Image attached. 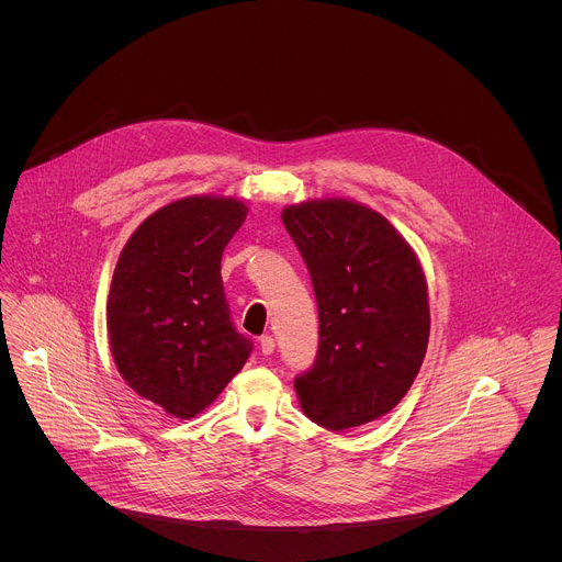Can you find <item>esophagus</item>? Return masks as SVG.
<instances>
[{
    "instance_id": "esophagus-1",
    "label": "esophagus",
    "mask_w": 562,
    "mask_h": 562,
    "mask_svg": "<svg viewBox=\"0 0 562 562\" xmlns=\"http://www.w3.org/2000/svg\"><path fill=\"white\" fill-rule=\"evenodd\" d=\"M259 348H261L263 355H272V352H274V339H272V335H261V337H259Z\"/></svg>"
}]
</instances>
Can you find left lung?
Listing matches in <instances>:
<instances>
[{"label": "left lung", "instance_id": "obj_1", "mask_svg": "<svg viewBox=\"0 0 562 562\" xmlns=\"http://www.w3.org/2000/svg\"><path fill=\"white\" fill-rule=\"evenodd\" d=\"M312 274L321 344L294 379L310 419L328 430L390 413L426 355L430 312L424 270L379 212L346 199L305 201L281 214Z\"/></svg>", "mask_w": 562, "mask_h": 562}]
</instances>
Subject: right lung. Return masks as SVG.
<instances>
[{
  "label": "right lung",
  "instance_id": "add662e5",
  "mask_svg": "<svg viewBox=\"0 0 562 562\" xmlns=\"http://www.w3.org/2000/svg\"><path fill=\"white\" fill-rule=\"evenodd\" d=\"M225 196H186L154 212L125 244L108 296L110 350L123 381L190 419L227 387L252 341L236 330L221 259L246 218Z\"/></svg>",
  "mask_w": 562,
  "mask_h": 562
}]
</instances>
